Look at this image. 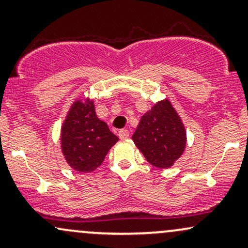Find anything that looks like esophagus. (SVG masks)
Segmentation results:
<instances>
[{
	"label": "esophagus",
	"mask_w": 248,
	"mask_h": 248,
	"mask_svg": "<svg viewBox=\"0 0 248 248\" xmlns=\"http://www.w3.org/2000/svg\"><path fill=\"white\" fill-rule=\"evenodd\" d=\"M119 138H120L121 140H126V139L129 138V132H128L127 129L119 130Z\"/></svg>",
	"instance_id": "1"
}]
</instances>
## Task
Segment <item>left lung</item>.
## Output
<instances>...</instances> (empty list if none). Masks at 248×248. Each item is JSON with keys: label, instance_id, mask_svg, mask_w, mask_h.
Returning a JSON list of instances; mask_svg holds the SVG:
<instances>
[{"label": "left lung", "instance_id": "left-lung-1", "mask_svg": "<svg viewBox=\"0 0 248 248\" xmlns=\"http://www.w3.org/2000/svg\"><path fill=\"white\" fill-rule=\"evenodd\" d=\"M132 139L152 166L167 169L184 153L186 132L171 102L164 99L142 116Z\"/></svg>", "mask_w": 248, "mask_h": 248}]
</instances>
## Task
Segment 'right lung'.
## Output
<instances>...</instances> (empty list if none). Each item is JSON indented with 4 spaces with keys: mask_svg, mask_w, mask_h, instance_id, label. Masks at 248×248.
Returning a JSON list of instances; mask_svg holds the SVG:
<instances>
[{
    "mask_svg": "<svg viewBox=\"0 0 248 248\" xmlns=\"http://www.w3.org/2000/svg\"><path fill=\"white\" fill-rule=\"evenodd\" d=\"M119 138L95 114L90 99L76 100L62 122V152L67 164L79 172H91L105 160Z\"/></svg>",
    "mask_w": 248,
    "mask_h": 248,
    "instance_id": "right-lung-1",
    "label": "right lung"
}]
</instances>
